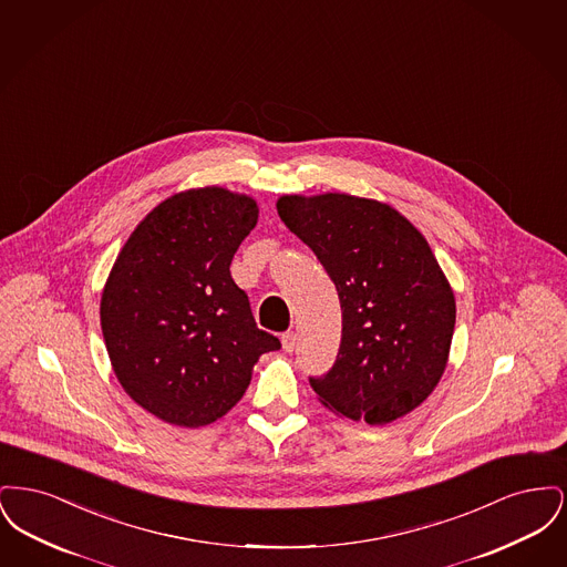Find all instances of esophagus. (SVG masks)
<instances>
[{"instance_id":"34e87169","label":"esophagus","mask_w":567,"mask_h":567,"mask_svg":"<svg viewBox=\"0 0 567 567\" xmlns=\"http://www.w3.org/2000/svg\"><path fill=\"white\" fill-rule=\"evenodd\" d=\"M282 349L287 352H293L296 351V344H297V336L293 333V331H287V333H282Z\"/></svg>"}]
</instances>
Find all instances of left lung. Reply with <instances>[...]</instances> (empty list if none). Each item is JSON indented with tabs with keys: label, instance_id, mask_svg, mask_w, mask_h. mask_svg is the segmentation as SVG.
<instances>
[{
	"label": "left lung",
	"instance_id": "left-lung-1",
	"mask_svg": "<svg viewBox=\"0 0 567 567\" xmlns=\"http://www.w3.org/2000/svg\"><path fill=\"white\" fill-rule=\"evenodd\" d=\"M276 208L340 297L336 363L310 378L321 404L368 425L423 404L444 374L457 315L423 234L395 208L347 193L282 195Z\"/></svg>",
	"mask_w": 567,
	"mask_h": 567
}]
</instances>
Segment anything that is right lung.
<instances>
[{
    "label": "right lung",
    "mask_w": 567,
    "mask_h": 567,
    "mask_svg": "<svg viewBox=\"0 0 567 567\" xmlns=\"http://www.w3.org/2000/svg\"><path fill=\"white\" fill-rule=\"evenodd\" d=\"M257 216L248 195L176 193L144 216L112 266L100 306L112 370L169 425L215 423L243 400L259 357L280 349L229 271Z\"/></svg>",
    "instance_id": "add662e5"
}]
</instances>
